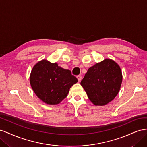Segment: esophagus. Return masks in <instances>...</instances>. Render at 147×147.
I'll use <instances>...</instances> for the list:
<instances>
[{"label": "esophagus", "mask_w": 147, "mask_h": 147, "mask_svg": "<svg viewBox=\"0 0 147 147\" xmlns=\"http://www.w3.org/2000/svg\"><path fill=\"white\" fill-rule=\"evenodd\" d=\"M77 79H78V82H80V81L82 80V76H81L80 75H77Z\"/></svg>", "instance_id": "esophagus-1"}]
</instances>
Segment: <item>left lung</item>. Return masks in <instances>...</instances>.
<instances>
[{
	"label": "left lung",
	"instance_id": "left-lung-1",
	"mask_svg": "<svg viewBox=\"0 0 147 147\" xmlns=\"http://www.w3.org/2000/svg\"><path fill=\"white\" fill-rule=\"evenodd\" d=\"M122 80L119 65L112 59H105L88 69L80 84L93 104L103 106L118 94Z\"/></svg>",
	"mask_w": 147,
	"mask_h": 147
}]
</instances>
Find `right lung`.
<instances>
[{
	"instance_id": "add662e5",
	"label": "right lung",
	"mask_w": 147,
	"mask_h": 147,
	"mask_svg": "<svg viewBox=\"0 0 147 147\" xmlns=\"http://www.w3.org/2000/svg\"><path fill=\"white\" fill-rule=\"evenodd\" d=\"M29 79L35 94L49 105L59 104L67 96L71 86L78 82L70 70L45 59L34 66Z\"/></svg>"
}]
</instances>
